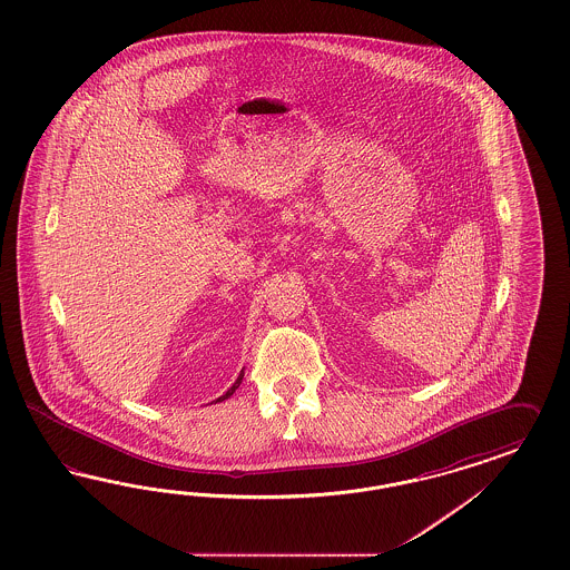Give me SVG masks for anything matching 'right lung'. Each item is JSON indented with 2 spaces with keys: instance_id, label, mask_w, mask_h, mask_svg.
<instances>
[{
  "instance_id": "1",
  "label": "right lung",
  "mask_w": 570,
  "mask_h": 570,
  "mask_svg": "<svg viewBox=\"0 0 570 570\" xmlns=\"http://www.w3.org/2000/svg\"><path fill=\"white\" fill-rule=\"evenodd\" d=\"M242 379H244V372H240V376H238V380L232 384V389H227V393L225 395H222V397L217 399V401H225L227 397H232L234 393H236V389L240 386Z\"/></svg>"
}]
</instances>
